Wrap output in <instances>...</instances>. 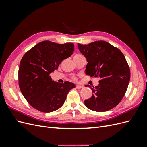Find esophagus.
<instances>
[{"label":"esophagus","instance_id":"esophagus-1","mask_svg":"<svg viewBox=\"0 0 147 147\" xmlns=\"http://www.w3.org/2000/svg\"><path fill=\"white\" fill-rule=\"evenodd\" d=\"M76 88L77 89H81V88H83V86L82 85H80V84H76Z\"/></svg>","mask_w":147,"mask_h":147}]
</instances>
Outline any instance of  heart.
<instances>
[{"instance_id": "obj_1", "label": "heart", "mask_w": 147, "mask_h": 147, "mask_svg": "<svg viewBox=\"0 0 147 147\" xmlns=\"http://www.w3.org/2000/svg\"><path fill=\"white\" fill-rule=\"evenodd\" d=\"M82 56V55H75L74 57H76V56ZM73 78H74V79H75V78H74V77Z\"/></svg>"}]
</instances>
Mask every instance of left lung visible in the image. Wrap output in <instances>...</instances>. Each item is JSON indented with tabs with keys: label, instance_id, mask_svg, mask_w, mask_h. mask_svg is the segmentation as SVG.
<instances>
[{
	"label": "left lung",
	"instance_id": "1",
	"mask_svg": "<svg viewBox=\"0 0 147 147\" xmlns=\"http://www.w3.org/2000/svg\"><path fill=\"white\" fill-rule=\"evenodd\" d=\"M78 47L88 62L86 74L100 78L96 87L88 85L93 94L84 101V105L100 112L114 108L123 98L130 80V69L125 57L118 48L105 41L78 43Z\"/></svg>",
	"mask_w": 147,
	"mask_h": 147
}]
</instances>
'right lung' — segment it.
Returning a JSON list of instances; mask_svg holds the SVG:
<instances>
[{"mask_svg":"<svg viewBox=\"0 0 147 147\" xmlns=\"http://www.w3.org/2000/svg\"><path fill=\"white\" fill-rule=\"evenodd\" d=\"M74 50L73 43L59 44L50 41L37 43L22 57L18 70L20 90L28 103L42 112H51L64 104L75 84L52 80L50 74Z\"/></svg>","mask_w":147,"mask_h":147,"instance_id":"1","label":"right lung"}]
</instances>
